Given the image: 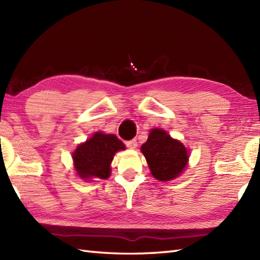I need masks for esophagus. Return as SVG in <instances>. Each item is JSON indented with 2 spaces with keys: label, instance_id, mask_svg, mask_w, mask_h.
Here are the masks:
<instances>
[{
  "label": "esophagus",
  "instance_id": "obj_1",
  "mask_svg": "<svg viewBox=\"0 0 260 260\" xmlns=\"http://www.w3.org/2000/svg\"><path fill=\"white\" fill-rule=\"evenodd\" d=\"M125 145L128 147L129 149H136L137 148V140L134 139V140H130V141H125Z\"/></svg>",
  "mask_w": 260,
  "mask_h": 260
}]
</instances>
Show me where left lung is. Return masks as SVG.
Returning a JSON list of instances; mask_svg holds the SVG:
<instances>
[{"mask_svg": "<svg viewBox=\"0 0 260 260\" xmlns=\"http://www.w3.org/2000/svg\"><path fill=\"white\" fill-rule=\"evenodd\" d=\"M141 152L148 162L151 174L159 181L176 179L188 162V152L184 144L159 128L150 131Z\"/></svg>", "mask_w": 260, "mask_h": 260, "instance_id": "8db88e82", "label": "left lung"}]
</instances>
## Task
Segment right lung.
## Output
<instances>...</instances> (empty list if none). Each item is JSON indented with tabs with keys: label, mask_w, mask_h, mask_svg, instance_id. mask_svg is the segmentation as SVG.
I'll list each match as a JSON object with an SVG mask.
<instances>
[{
	"label": "right lung",
	"mask_w": 260,
	"mask_h": 260,
	"mask_svg": "<svg viewBox=\"0 0 260 260\" xmlns=\"http://www.w3.org/2000/svg\"><path fill=\"white\" fill-rule=\"evenodd\" d=\"M120 150H125V147L115 135L96 132L74 151V168L79 178L85 181L108 179L113 155Z\"/></svg>",
	"instance_id": "obj_1"
}]
</instances>
